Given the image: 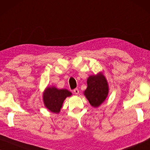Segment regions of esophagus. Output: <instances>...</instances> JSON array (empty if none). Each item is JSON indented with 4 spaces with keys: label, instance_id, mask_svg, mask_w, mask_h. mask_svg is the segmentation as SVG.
Masks as SVG:
<instances>
[{
    "label": "esophagus",
    "instance_id": "obj_1",
    "mask_svg": "<svg viewBox=\"0 0 150 150\" xmlns=\"http://www.w3.org/2000/svg\"><path fill=\"white\" fill-rule=\"evenodd\" d=\"M73 92H74L75 94H79V90L77 88H75V89L73 90Z\"/></svg>",
    "mask_w": 150,
    "mask_h": 150
}]
</instances>
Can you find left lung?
Returning <instances> with one entry per match:
<instances>
[{"mask_svg": "<svg viewBox=\"0 0 150 150\" xmlns=\"http://www.w3.org/2000/svg\"><path fill=\"white\" fill-rule=\"evenodd\" d=\"M88 87L84 94L92 107H97L106 99L109 92L108 83L104 75L98 73L91 75L87 80Z\"/></svg>", "mask_w": 150, "mask_h": 150, "instance_id": "1", "label": "left lung"}]
</instances>
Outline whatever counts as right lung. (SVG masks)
<instances>
[{
  "instance_id": "add662e5",
  "label": "right lung",
  "mask_w": 150,
  "mask_h": 150,
  "mask_svg": "<svg viewBox=\"0 0 150 150\" xmlns=\"http://www.w3.org/2000/svg\"><path fill=\"white\" fill-rule=\"evenodd\" d=\"M71 92L66 89L58 90L55 87H48L43 93V102L45 107L52 112H60L64 99L71 95Z\"/></svg>"
}]
</instances>
